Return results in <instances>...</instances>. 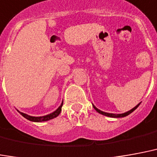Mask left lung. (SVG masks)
Segmentation results:
<instances>
[{
  "instance_id": "left-lung-1",
  "label": "left lung",
  "mask_w": 157,
  "mask_h": 157,
  "mask_svg": "<svg viewBox=\"0 0 157 157\" xmlns=\"http://www.w3.org/2000/svg\"><path fill=\"white\" fill-rule=\"evenodd\" d=\"M140 104V102L139 103V104H137V105H136L135 107H133L132 109V110H130V111H126V112H125V113H121V114H114V113H108V112H105V111H101V110H99L98 108H96L95 105L92 104V106L94 107V109L96 110L98 113H100V114L101 115H104V116H105V117H113V118H120V117H126V116H128V115H130L132 112H133V111L136 109V108L139 106V105Z\"/></svg>"
}]
</instances>
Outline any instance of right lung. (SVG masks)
Instances as JSON below:
<instances>
[{
    "mask_svg": "<svg viewBox=\"0 0 157 157\" xmlns=\"http://www.w3.org/2000/svg\"><path fill=\"white\" fill-rule=\"evenodd\" d=\"M62 105H63V101L61 102V105L55 111H53L52 113H50L48 115H46V116H42V117H32V116H30V115L25 114V113H23L21 111H18L21 113V115L24 117L25 119L31 121H34V122H42V121H46L52 120L53 118H56V117H58L61 111V107H62Z\"/></svg>",
    "mask_w": 157,
    "mask_h": 157,
    "instance_id": "right-lung-1",
    "label": "right lung"
}]
</instances>
